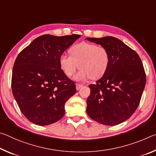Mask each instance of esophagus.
I'll return each instance as SVG.
<instances>
[{
    "label": "esophagus",
    "mask_w": 156,
    "mask_h": 156,
    "mask_svg": "<svg viewBox=\"0 0 156 156\" xmlns=\"http://www.w3.org/2000/svg\"><path fill=\"white\" fill-rule=\"evenodd\" d=\"M76 90H79L81 87H83V85H82V84H78V83H77V84H76Z\"/></svg>",
    "instance_id": "obj_1"
}]
</instances>
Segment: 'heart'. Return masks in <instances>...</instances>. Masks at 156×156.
Returning a JSON list of instances; mask_svg holds the SVG:
<instances>
[{"instance_id": "b5f03b06", "label": "heart", "mask_w": 156, "mask_h": 156, "mask_svg": "<svg viewBox=\"0 0 156 156\" xmlns=\"http://www.w3.org/2000/svg\"><path fill=\"white\" fill-rule=\"evenodd\" d=\"M71 55L62 54L59 58L60 68L65 75L73 76L78 67L81 68L74 76L78 81L89 78L98 79L103 76L109 65V53L105 47L94 44L81 42L71 47Z\"/></svg>"}]
</instances>
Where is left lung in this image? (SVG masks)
Instances as JSON below:
<instances>
[{
    "label": "left lung",
    "mask_w": 156,
    "mask_h": 156,
    "mask_svg": "<svg viewBox=\"0 0 156 156\" xmlns=\"http://www.w3.org/2000/svg\"><path fill=\"white\" fill-rule=\"evenodd\" d=\"M105 47L109 53L107 71L96 84L89 85L87 113L96 122L115 126L131 117L140 104L146 73L138 54L113 37L86 38Z\"/></svg>",
    "instance_id": "obj_1"
}]
</instances>
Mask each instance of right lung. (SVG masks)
I'll return each mask as SVG.
<instances>
[{
	"mask_svg": "<svg viewBox=\"0 0 156 156\" xmlns=\"http://www.w3.org/2000/svg\"><path fill=\"white\" fill-rule=\"evenodd\" d=\"M80 37L44 34L17 56L12 69V93L21 112L34 124H51L65 115V103L76 89L61 69L59 58Z\"/></svg>",
	"mask_w": 156,
	"mask_h": 156,
	"instance_id": "obj_1",
	"label": "right lung"
}]
</instances>
